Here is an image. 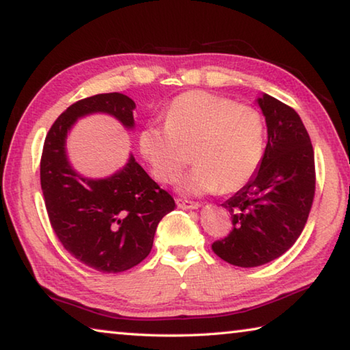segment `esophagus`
<instances>
[{
	"mask_svg": "<svg viewBox=\"0 0 350 350\" xmlns=\"http://www.w3.org/2000/svg\"><path fill=\"white\" fill-rule=\"evenodd\" d=\"M176 205L183 210H196L200 206L198 202H193V200L182 199V198H176Z\"/></svg>",
	"mask_w": 350,
	"mask_h": 350,
	"instance_id": "obj_1",
	"label": "esophagus"
}]
</instances>
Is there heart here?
I'll use <instances>...</instances> for the list:
<instances>
[{
    "mask_svg": "<svg viewBox=\"0 0 350 350\" xmlns=\"http://www.w3.org/2000/svg\"><path fill=\"white\" fill-rule=\"evenodd\" d=\"M265 123L253 106L205 91L183 92L165 109V123H146L139 150L154 177L173 183L189 159L196 167L180 182L185 194L221 188L232 193L252 180L262 162Z\"/></svg>",
    "mask_w": 350,
    "mask_h": 350,
    "instance_id": "obj_1",
    "label": "heart"
}]
</instances>
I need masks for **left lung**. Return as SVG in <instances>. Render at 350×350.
Here are the masks:
<instances>
[{"label":"left lung","instance_id":"1","mask_svg":"<svg viewBox=\"0 0 350 350\" xmlns=\"http://www.w3.org/2000/svg\"><path fill=\"white\" fill-rule=\"evenodd\" d=\"M267 146L256 174L222 204L233 230L213 252L238 267L280 258L299 238L315 198V157L309 133L293 108L269 94L258 98Z\"/></svg>","mask_w":350,"mask_h":350}]
</instances>
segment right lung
<instances>
[{
    "instance_id": "1",
    "label": "right lung",
    "mask_w": 350,
    "mask_h": 350,
    "mask_svg": "<svg viewBox=\"0 0 350 350\" xmlns=\"http://www.w3.org/2000/svg\"><path fill=\"white\" fill-rule=\"evenodd\" d=\"M135 103L120 92L79 100L60 114L46 135L40 180L47 216L62 245L103 273H118L140 264L152 248L159 222L174 210V199L129 156L106 179L75 173L66 156V135L77 118L105 112L134 128Z\"/></svg>"
}]
</instances>
